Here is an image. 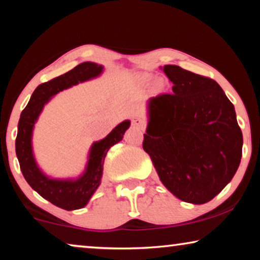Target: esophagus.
I'll use <instances>...</instances> for the list:
<instances>
[{"mask_svg":"<svg viewBox=\"0 0 260 260\" xmlns=\"http://www.w3.org/2000/svg\"><path fill=\"white\" fill-rule=\"evenodd\" d=\"M133 125L135 127H137V129H140V130L145 129V122L141 118H134L133 119Z\"/></svg>","mask_w":260,"mask_h":260,"instance_id":"obj_1","label":"esophagus"}]
</instances>
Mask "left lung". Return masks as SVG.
Returning a JSON list of instances; mask_svg holds the SVG:
<instances>
[{
  "mask_svg": "<svg viewBox=\"0 0 260 260\" xmlns=\"http://www.w3.org/2000/svg\"><path fill=\"white\" fill-rule=\"evenodd\" d=\"M163 72L173 90L149 101L143 149L167 189L182 201L206 204L240 165L243 134L234 106L211 78L176 65Z\"/></svg>",
  "mask_w": 260,
  "mask_h": 260,
  "instance_id": "8db88e82",
  "label": "left lung"
}]
</instances>
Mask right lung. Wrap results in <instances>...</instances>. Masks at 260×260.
<instances>
[{"label": "right lung", "mask_w": 260, "mask_h": 260, "mask_svg": "<svg viewBox=\"0 0 260 260\" xmlns=\"http://www.w3.org/2000/svg\"><path fill=\"white\" fill-rule=\"evenodd\" d=\"M103 66L94 62H83L69 72L39 85L31 94L28 104L21 112L17 124V136L15 141L16 156L20 163V169L28 184L38 191L42 198L52 202L58 207L73 211L83 208L101 184L103 165L109 149L122 141L123 135L130 126L129 120L118 124L104 140L95 142L92 145L86 172L80 179L72 180H52L45 176L35 163L31 150V133L39 115L44 105L52 95L71 87L81 81L99 76Z\"/></svg>", "instance_id": "add662e5"}]
</instances>
